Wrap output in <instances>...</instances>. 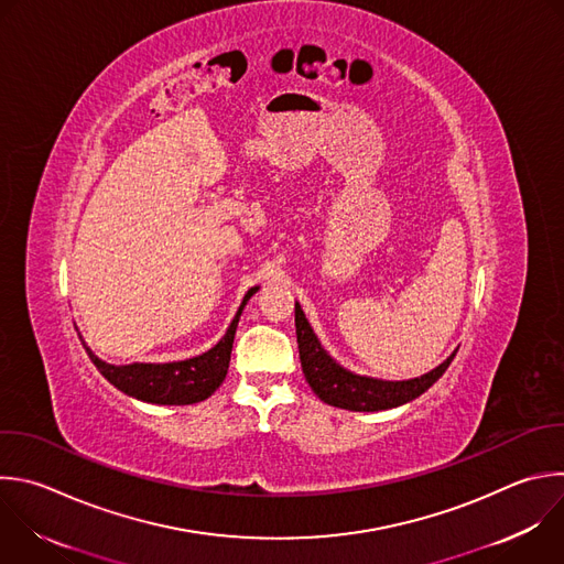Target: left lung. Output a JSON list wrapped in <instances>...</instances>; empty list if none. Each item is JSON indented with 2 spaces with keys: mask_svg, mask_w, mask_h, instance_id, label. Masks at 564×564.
Listing matches in <instances>:
<instances>
[{
  "mask_svg": "<svg viewBox=\"0 0 564 564\" xmlns=\"http://www.w3.org/2000/svg\"><path fill=\"white\" fill-rule=\"evenodd\" d=\"M294 323H296L299 356H301L305 381L323 403L340 410H351V412H381V410H392L419 399L443 377L445 369L449 367V362L458 351L456 349L438 367L423 373L421 379L381 381V379L358 377V373L340 367L318 343L299 303L294 305Z\"/></svg>",
  "mask_w": 564,
  "mask_h": 564,
  "instance_id": "left-lung-1",
  "label": "left lung"
}]
</instances>
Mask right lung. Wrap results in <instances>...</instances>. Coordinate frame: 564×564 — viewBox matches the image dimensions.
Returning a JSON list of instances; mask_svg holds the SVG:
<instances>
[{
	"mask_svg": "<svg viewBox=\"0 0 564 564\" xmlns=\"http://www.w3.org/2000/svg\"><path fill=\"white\" fill-rule=\"evenodd\" d=\"M257 290L259 288L248 290L226 336L213 349H208L195 358L174 360V362L110 365V362L101 360L99 356H95L93 349L86 345V340L82 336L79 338H82L90 360L95 362V367L104 373V379H108L123 394L134 397L145 403H156V405H193V403H199V401H206L208 397H213L219 390V386L224 383L226 373H228V365H230V354H232L239 316Z\"/></svg>",
	"mask_w": 564,
	"mask_h": 564,
	"instance_id": "obj_1",
	"label": "right lung"
}]
</instances>
